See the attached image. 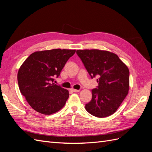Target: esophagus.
Segmentation results:
<instances>
[{"label": "esophagus", "mask_w": 152, "mask_h": 152, "mask_svg": "<svg viewBox=\"0 0 152 152\" xmlns=\"http://www.w3.org/2000/svg\"><path fill=\"white\" fill-rule=\"evenodd\" d=\"M71 91L73 92H77L80 91V90H77V89H75V88H71Z\"/></svg>", "instance_id": "1"}]
</instances>
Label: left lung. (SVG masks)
I'll use <instances>...</instances> for the list:
<instances>
[{
	"label": "left lung",
	"instance_id": "obj_1",
	"mask_svg": "<svg viewBox=\"0 0 152 152\" xmlns=\"http://www.w3.org/2000/svg\"><path fill=\"white\" fill-rule=\"evenodd\" d=\"M76 53L92 78L98 76V86L85 109L92 115L105 118L113 114L129 91L130 72L117 54L99 49L77 50Z\"/></svg>",
	"mask_w": 152,
	"mask_h": 152
}]
</instances>
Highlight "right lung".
I'll return each mask as SVG.
<instances>
[{
  "mask_svg": "<svg viewBox=\"0 0 152 152\" xmlns=\"http://www.w3.org/2000/svg\"><path fill=\"white\" fill-rule=\"evenodd\" d=\"M75 52L76 50L61 49L36 51L22 64L17 75L18 87L34 110L50 115L64 107L69 91L53 81Z\"/></svg>",
  "mask_w": 152,
  "mask_h": 152,
  "instance_id": "right-lung-1",
  "label": "right lung"
}]
</instances>
